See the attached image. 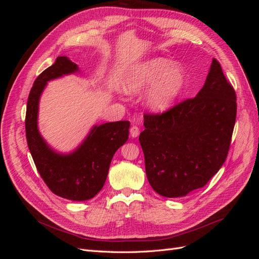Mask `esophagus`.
Returning <instances> with one entry per match:
<instances>
[{
  "label": "esophagus",
  "mask_w": 259,
  "mask_h": 259,
  "mask_svg": "<svg viewBox=\"0 0 259 259\" xmlns=\"http://www.w3.org/2000/svg\"><path fill=\"white\" fill-rule=\"evenodd\" d=\"M130 133H131V136H132L133 138L137 137V136L139 135V127L137 126V125H133V126H132L131 130H130Z\"/></svg>",
  "instance_id": "34e87169"
}]
</instances>
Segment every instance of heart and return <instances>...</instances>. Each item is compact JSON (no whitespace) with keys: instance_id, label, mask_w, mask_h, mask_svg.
<instances>
[{"instance_id":"1","label":"heart","mask_w":259,"mask_h":259,"mask_svg":"<svg viewBox=\"0 0 259 259\" xmlns=\"http://www.w3.org/2000/svg\"><path fill=\"white\" fill-rule=\"evenodd\" d=\"M186 83L184 70L167 58H152L133 68L123 83L128 94L142 93L151 85L146 95V105L155 112H164L175 104Z\"/></svg>"}]
</instances>
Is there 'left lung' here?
<instances>
[{"label": "left lung", "mask_w": 259, "mask_h": 259, "mask_svg": "<svg viewBox=\"0 0 259 259\" xmlns=\"http://www.w3.org/2000/svg\"><path fill=\"white\" fill-rule=\"evenodd\" d=\"M236 116V92L215 58L194 98L146 113L139 143L153 190L179 198L204 187L228 155Z\"/></svg>", "instance_id": "obj_1"}]
</instances>
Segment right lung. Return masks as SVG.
<instances>
[{
	"label": "right lung",
	"instance_id": "add662e5",
	"mask_svg": "<svg viewBox=\"0 0 259 259\" xmlns=\"http://www.w3.org/2000/svg\"><path fill=\"white\" fill-rule=\"evenodd\" d=\"M79 70L68 57H57L54 65L36 77L30 91L26 111V137L38 174L50 190L71 201H85L103 189L115 151L128 139V121L95 125L82 145L69 154L54 151L37 130L38 100L49 81Z\"/></svg>",
	"mask_w": 259,
	"mask_h": 259
}]
</instances>
